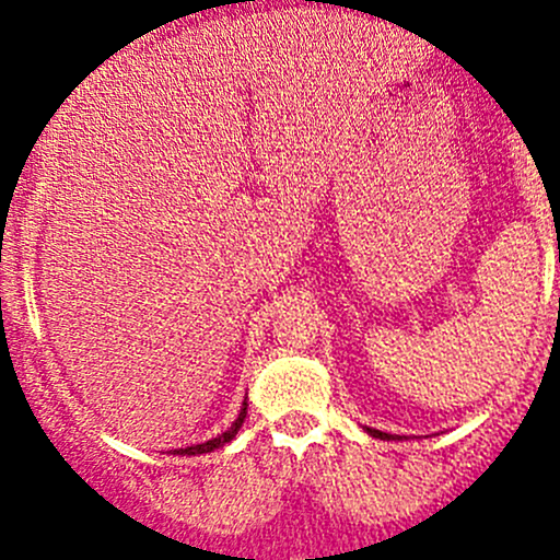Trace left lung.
Returning a JSON list of instances; mask_svg holds the SVG:
<instances>
[{
  "mask_svg": "<svg viewBox=\"0 0 560 560\" xmlns=\"http://www.w3.org/2000/svg\"><path fill=\"white\" fill-rule=\"evenodd\" d=\"M365 431L371 433V436H376V439H389L387 433H382V431H376V428H365Z\"/></svg>",
  "mask_w": 560,
  "mask_h": 560,
  "instance_id": "obj_1",
  "label": "left lung"
}]
</instances>
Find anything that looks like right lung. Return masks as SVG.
Listing matches in <instances>:
<instances>
[{"label": "right lung", "instance_id": "add662e5", "mask_svg": "<svg viewBox=\"0 0 560 560\" xmlns=\"http://www.w3.org/2000/svg\"><path fill=\"white\" fill-rule=\"evenodd\" d=\"M246 406L248 404L244 400V406H241V415L235 417L233 425H230L224 433H219L217 439H211V442H202V444H191V447H184V450H173V455H206V453H213V450L224 447L228 442H233L235 433H238V428L244 425V420H246Z\"/></svg>", "mask_w": 560, "mask_h": 560}]
</instances>
